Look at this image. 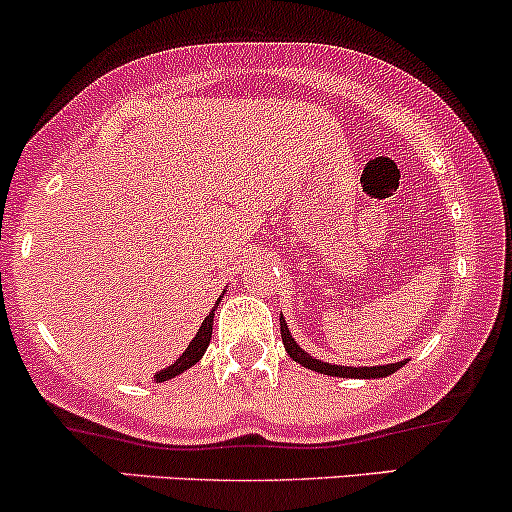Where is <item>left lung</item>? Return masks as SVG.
Instances as JSON below:
<instances>
[{
	"instance_id": "8db88e82",
	"label": "left lung",
	"mask_w": 512,
	"mask_h": 512,
	"mask_svg": "<svg viewBox=\"0 0 512 512\" xmlns=\"http://www.w3.org/2000/svg\"><path fill=\"white\" fill-rule=\"evenodd\" d=\"M280 336H283V343H285L287 355H290V358L295 360V363H300L302 367H309V370H314V372H321V375H331V377H358V380H372V377H387V375H392V372H396L401 365H404V360H401V363L372 365V367H341V365L321 363V360L312 358V355H309L307 350H302L300 346H297V341L290 336V331H287V324H285L283 317H280Z\"/></svg>"
}]
</instances>
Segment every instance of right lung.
Segmentation results:
<instances>
[{"mask_svg": "<svg viewBox=\"0 0 512 512\" xmlns=\"http://www.w3.org/2000/svg\"><path fill=\"white\" fill-rule=\"evenodd\" d=\"M217 304H220V300H217ZM212 319H215V309H212V312L208 314V317H205L203 326H200L198 333H195L193 341L188 343V348L183 350L181 358L176 360L174 365L166 367V370L157 372V375H154V380H157V382H166V380H171V377L181 375V372H186L188 367H193L195 363H198L200 358H203L205 350H208V346H210V338H212Z\"/></svg>", "mask_w": 512, "mask_h": 512, "instance_id": "obj_1", "label": "right lung"}]
</instances>
